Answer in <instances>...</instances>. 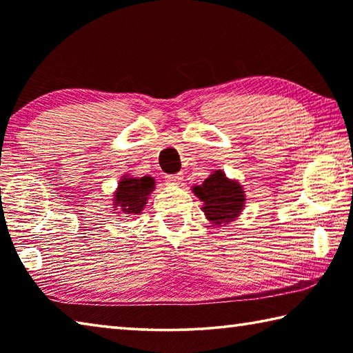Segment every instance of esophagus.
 I'll return each instance as SVG.
<instances>
[{"instance_id": "obj_1", "label": "esophagus", "mask_w": 353, "mask_h": 353, "mask_svg": "<svg viewBox=\"0 0 353 353\" xmlns=\"http://www.w3.org/2000/svg\"><path fill=\"white\" fill-rule=\"evenodd\" d=\"M165 181L169 184H173V186H178V184H181L183 181V175L181 173H176V175H167Z\"/></svg>"}]
</instances>
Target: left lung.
Instances as JSON below:
<instances>
[{
  "instance_id": "8db88e82",
  "label": "left lung",
  "mask_w": 353,
  "mask_h": 353,
  "mask_svg": "<svg viewBox=\"0 0 353 353\" xmlns=\"http://www.w3.org/2000/svg\"><path fill=\"white\" fill-rule=\"evenodd\" d=\"M192 192L203 201L201 211L214 226H225L237 220L245 208V190L237 180H231L223 170H214Z\"/></svg>"
}]
</instances>
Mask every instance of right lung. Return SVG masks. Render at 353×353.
Here are the masks:
<instances>
[{
    "mask_svg": "<svg viewBox=\"0 0 353 353\" xmlns=\"http://www.w3.org/2000/svg\"><path fill=\"white\" fill-rule=\"evenodd\" d=\"M154 190L153 176H132L123 175L113 194V211L117 215H139L144 211L150 194Z\"/></svg>",
    "mask_w": 353,
    "mask_h": 353,
    "instance_id": "add662e5",
    "label": "right lung"
}]
</instances>
